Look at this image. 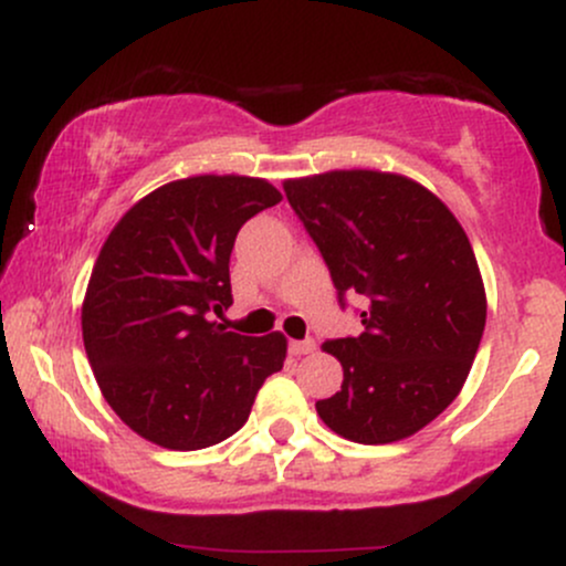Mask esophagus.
I'll list each match as a JSON object with an SVG mask.
<instances>
[{
  "label": "esophagus",
  "instance_id": "esophagus-1",
  "mask_svg": "<svg viewBox=\"0 0 566 566\" xmlns=\"http://www.w3.org/2000/svg\"><path fill=\"white\" fill-rule=\"evenodd\" d=\"M290 350H292V356H308V354H314L316 350V343L311 340H292L290 343Z\"/></svg>",
  "mask_w": 566,
  "mask_h": 566
}]
</instances>
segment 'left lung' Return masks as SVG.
Here are the masks:
<instances>
[{
	"label": "left lung",
	"mask_w": 566,
	"mask_h": 566,
	"mask_svg": "<svg viewBox=\"0 0 566 566\" xmlns=\"http://www.w3.org/2000/svg\"><path fill=\"white\" fill-rule=\"evenodd\" d=\"M337 295H361L365 333L327 340L340 391L316 401L324 426L359 444L401 441L439 418L469 378L486 292L463 226L399 172L329 170L284 180Z\"/></svg>",
	"instance_id": "left-lung-1"
}]
</instances>
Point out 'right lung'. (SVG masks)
<instances>
[{"label": "right lung", "instance_id": "add662e5", "mask_svg": "<svg viewBox=\"0 0 566 566\" xmlns=\"http://www.w3.org/2000/svg\"><path fill=\"white\" fill-rule=\"evenodd\" d=\"M282 201L250 175H191L146 193L119 218L90 274L82 337L103 399L138 437L201 450L250 418L287 337L226 333L233 239Z\"/></svg>", "mask_w": 566, "mask_h": 566}]
</instances>
